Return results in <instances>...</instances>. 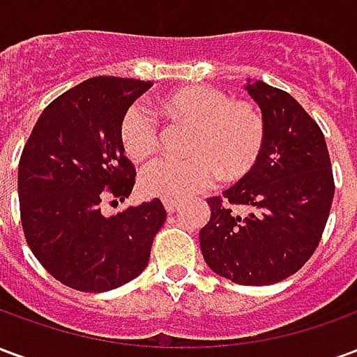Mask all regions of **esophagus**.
Returning <instances> with one entry per match:
<instances>
[{"label": "esophagus", "mask_w": 357, "mask_h": 357, "mask_svg": "<svg viewBox=\"0 0 357 357\" xmlns=\"http://www.w3.org/2000/svg\"><path fill=\"white\" fill-rule=\"evenodd\" d=\"M164 208L168 214H174V212H178V202L174 201H164Z\"/></svg>", "instance_id": "1"}]
</instances>
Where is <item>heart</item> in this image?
Returning <instances> with one entry per match:
<instances>
[{"label":"heart","mask_w":357,"mask_h":357,"mask_svg":"<svg viewBox=\"0 0 357 357\" xmlns=\"http://www.w3.org/2000/svg\"><path fill=\"white\" fill-rule=\"evenodd\" d=\"M158 107L174 124L193 128L187 160H160L141 174V189L164 201H185L208 189L220 176L237 181L252 170L266 145V122L248 101H231L222 89L187 86L164 95ZM120 143L135 162L156 155L160 133L137 107L120 120Z\"/></svg>","instance_id":"b5f03b06"}]
</instances>
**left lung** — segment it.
I'll list each match as a JSON object with an SVG mask.
<instances>
[{
  "label": "left lung",
  "mask_w": 357,
  "mask_h": 357,
  "mask_svg": "<svg viewBox=\"0 0 357 357\" xmlns=\"http://www.w3.org/2000/svg\"><path fill=\"white\" fill-rule=\"evenodd\" d=\"M266 122L258 162L222 197H210L199 233L204 260L233 283L283 281L312 258L335 197L323 132L292 95L264 82L245 86Z\"/></svg>",
  "instance_id": "8db88e82"
}]
</instances>
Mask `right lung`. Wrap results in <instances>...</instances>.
<instances>
[{"mask_svg":"<svg viewBox=\"0 0 357 357\" xmlns=\"http://www.w3.org/2000/svg\"><path fill=\"white\" fill-rule=\"evenodd\" d=\"M153 82L97 76L51 101L22 149L20 222L30 250L57 281L82 292L130 283L147 268L166 222L160 199L105 218L101 202L124 201L135 168L120 120Z\"/></svg>","mask_w":357,"mask_h":357,"instance_id":"1","label":"right lung"}]
</instances>
